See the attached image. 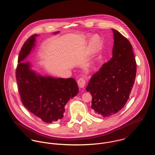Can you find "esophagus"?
Listing matches in <instances>:
<instances>
[{
  "mask_svg": "<svg viewBox=\"0 0 155 155\" xmlns=\"http://www.w3.org/2000/svg\"><path fill=\"white\" fill-rule=\"evenodd\" d=\"M85 84H86V81H85L84 78H79L78 79V85L79 88H84L85 87Z\"/></svg>",
  "mask_w": 155,
  "mask_h": 155,
  "instance_id": "obj_1",
  "label": "esophagus"
}]
</instances>
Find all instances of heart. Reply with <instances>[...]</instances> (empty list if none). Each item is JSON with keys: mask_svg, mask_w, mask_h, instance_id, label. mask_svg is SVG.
I'll return each instance as SVG.
<instances>
[{"mask_svg": "<svg viewBox=\"0 0 155 155\" xmlns=\"http://www.w3.org/2000/svg\"><path fill=\"white\" fill-rule=\"evenodd\" d=\"M90 35H87L85 36L86 39H89ZM102 44V39L98 34H95L91 36L89 40L88 45V52L90 54L95 53L100 48Z\"/></svg>", "mask_w": 155, "mask_h": 155, "instance_id": "heart-1", "label": "heart"}]
</instances>
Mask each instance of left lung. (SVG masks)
Listing matches in <instances>:
<instances>
[{
  "label": "left lung",
  "instance_id": "left-lung-1",
  "mask_svg": "<svg viewBox=\"0 0 155 155\" xmlns=\"http://www.w3.org/2000/svg\"><path fill=\"white\" fill-rule=\"evenodd\" d=\"M110 60L90 79L86 88L92 97V109L96 114L108 117L127 103L134 84L137 65L130 41L115 29Z\"/></svg>",
  "mask_w": 155,
  "mask_h": 155
}]
</instances>
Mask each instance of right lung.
<instances>
[{
  "label": "right lung",
  "instance_id": "obj_1",
  "mask_svg": "<svg viewBox=\"0 0 155 155\" xmlns=\"http://www.w3.org/2000/svg\"><path fill=\"white\" fill-rule=\"evenodd\" d=\"M38 36L32 35L23 45L19 54L16 79L24 107L42 121L52 123L63 117L67 103L78 94L79 88L73 78L43 76L32 70L29 61L22 62L35 46Z\"/></svg>",
  "mask_w": 155,
  "mask_h": 155
}]
</instances>
